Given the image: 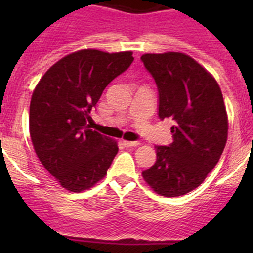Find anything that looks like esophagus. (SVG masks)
Wrapping results in <instances>:
<instances>
[{"label":"esophagus","instance_id":"34e87169","mask_svg":"<svg viewBox=\"0 0 253 253\" xmlns=\"http://www.w3.org/2000/svg\"><path fill=\"white\" fill-rule=\"evenodd\" d=\"M125 147H137V145H139V142H132V141H124Z\"/></svg>","mask_w":253,"mask_h":253}]
</instances>
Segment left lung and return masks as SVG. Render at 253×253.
Returning a JSON list of instances; mask_svg holds the SVG:
<instances>
[{"instance_id": "8db88e82", "label": "left lung", "mask_w": 253, "mask_h": 253, "mask_svg": "<svg viewBox=\"0 0 253 253\" xmlns=\"http://www.w3.org/2000/svg\"><path fill=\"white\" fill-rule=\"evenodd\" d=\"M141 60L158 86V115L174 121V142L155 147L157 162L143 178L160 196L186 195L205 181L225 148L223 94L213 76L185 53H145Z\"/></svg>"}]
</instances>
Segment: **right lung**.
<instances>
[{
	"label": "right lung",
	"mask_w": 253,
	"mask_h": 253,
	"mask_svg": "<svg viewBox=\"0 0 253 253\" xmlns=\"http://www.w3.org/2000/svg\"><path fill=\"white\" fill-rule=\"evenodd\" d=\"M133 60L131 51L79 50L51 66L35 86L30 138L42 164L66 190L93 187L119 152L114 139L90 129L89 114L108 84Z\"/></svg>",
	"instance_id": "right-lung-1"
}]
</instances>
